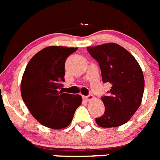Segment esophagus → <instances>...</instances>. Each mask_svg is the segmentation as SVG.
Listing matches in <instances>:
<instances>
[{"instance_id":"1","label":"esophagus","mask_w":160,"mask_h":160,"mask_svg":"<svg viewBox=\"0 0 160 160\" xmlns=\"http://www.w3.org/2000/svg\"><path fill=\"white\" fill-rule=\"evenodd\" d=\"M84 99L85 101H87V102H89V101L93 100V99H94V97H93V95L89 94L88 95V96H84Z\"/></svg>"}]
</instances>
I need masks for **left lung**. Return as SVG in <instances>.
Segmentation results:
<instances>
[{
  "label": "left lung",
  "mask_w": 160,
  "mask_h": 160,
  "mask_svg": "<svg viewBox=\"0 0 160 160\" xmlns=\"http://www.w3.org/2000/svg\"><path fill=\"white\" fill-rule=\"evenodd\" d=\"M87 49L100 66L103 82L111 84L109 95L102 98L105 112L97 118V124L102 128L123 125L142 103L145 86L142 68L127 49L115 43L87 47Z\"/></svg>",
  "instance_id": "1"
}]
</instances>
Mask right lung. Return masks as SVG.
Masks as SVG:
<instances>
[{
	"label": "right lung",
	"instance_id": "obj_1",
	"mask_svg": "<svg viewBox=\"0 0 160 160\" xmlns=\"http://www.w3.org/2000/svg\"><path fill=\"white\" fill-rule=\"evenodd\" d=\"M78 48L48 46L29 61L22 75L21 95L31 114L42 125L53 129L68 127L82 102L79 94L59 91L64 82L65 62Z\"/></svg>",
	"mask_w": 160,
	"mask_h": 160
}]
</instances>
